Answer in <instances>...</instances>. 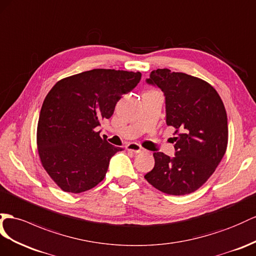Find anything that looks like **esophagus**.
<instances>
[{
  "label": "esophagus",
  "instance_id": "34e87169",
  "mask_svg": "<svg viewBox=\"0 0 256 256\" xmlns=\"http://www.w3.org/2000/svg\"><path fill=\"white\" fill-rule=\"evenodd\" d=\"M126 149H128V150H130V152H135V154H140V152H144V149L138 145V144H136V142L128 144V145H126Z\"/></svg>",
  "mask_w": 256,
  "mask_h": 256
}]
</instances>
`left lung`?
Returning <instances> with one entry per match:
<instances>
[{
	"mask_svg": "<svg viewBox=\"0 0 256 256\" xmlns=\"http://www.w3.org/2000/svg\"><path fill=\"white\" fill-rule=\"evenodd\" d=\"M146 81L164 93L166 124L178 136L175 156L154 152V166L145 178L168 194H192L210 178L226 152L224 104L211 84L182 72L156 69Z\"/></svg>",
	"mask_w": 256,
	"mask_h": 256,
	"instance_id": "8db88e82",
	"label": "left lung"
}]
</instances>
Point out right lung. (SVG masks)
Returning a JSON list of instances; mask_svg holds the SVG:
<instances>
[{
  "mask_svg": "<svg viewBox=\"0 0 256 256\" xmlns=\"http://www.w3.org/2000/svg\"><path fill=\"white\" fill-rule=\"evenodd\" d=\"M140 78V72L93 69L62 78L48 92L36 146L42 166L62 190L80 194L104 178L111 156L123 149L102 138L96 128Z\"/></svg>",
  "mask_w": 256,
  "mask_h": 256,
  "instance_id": "add662e5",
  "label": "right lung"
}]
</instances>
